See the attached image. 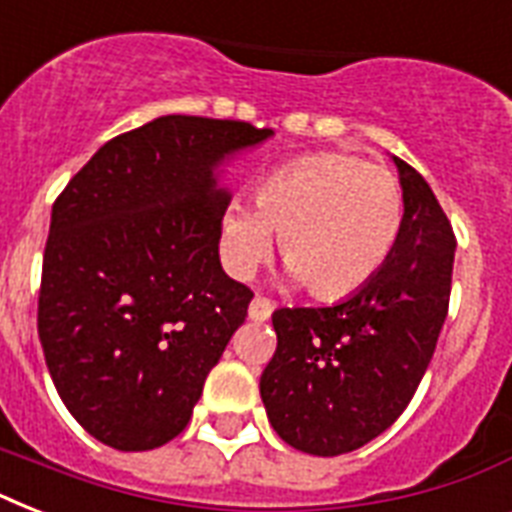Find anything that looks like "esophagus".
Returning <instances> with one entry per match:
<instances>
[{"instance_id": "34e87169", "label": "esophagus", "mask_w": 512, "mask_h": 512, "mask_svg": "<svg viewBox=\"0 0 512 512\" xmlns=\"http://www.w3.org/2000/svg\"><path fill=\"white\" fill-rule=\"evenodd\" d=\"M273 300H268V297H255L252 303H249V319L252 321H268L271 319L273 313Z\"/></svg>"}]
</instances>
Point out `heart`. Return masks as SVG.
<instances>
[{"label": "heart", "mask_w": 512, "mask_h": 512, "mask_svg": "<svg viewBox=\"0 0 512 512\" xmlns=\"http://www.w3.org/2000/svg\"><path fill=\"white\" fill-rule=\"evenodd\" d=\"M255 207L220 215V255L247 279L271 255L273 233L295 281L319 300H337L369 284L396 247L404 196L388 167L350 154H313L265 175Z\"/></svg>", "instance_id": "heart-1"}]
</instances>
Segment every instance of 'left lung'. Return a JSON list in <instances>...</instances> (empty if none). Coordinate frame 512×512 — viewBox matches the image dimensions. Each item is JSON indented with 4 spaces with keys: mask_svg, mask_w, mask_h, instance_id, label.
Segmentation results:
<instances>
[{
    "mask_svg": "<svg viewBox=\"0 0 512 512\" xmlns=\"http://www.w3.org/2000/svg\"><path fill=\"white\" fill-rule=\"evenodd\" d=\"M404 191L396 247L377 276L329 308H281L260 377L273 430L289 446L337 457L401 417L449 311L452 223L420 172L393 156Z\"/></svg>",
    "mask_w": 512,
    "mask_h": 512,
    "instance_id": "left-lung-1",
    "label": "left lung"
}]
</instances>
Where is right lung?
<instances>
[{"label": "right lung", "instance_id": "add662e5", "mask_svg": "<svg viewBox=\"0 0 512 512\" xmlns=\"http://www.w3.org/2000/svg\"><path fill=\"white\" fill-rule=\"evenodd\" d=\"M273 130L159 116L108 140L52 204L39 340L63 404L100 444L183 433L252 289L220 265L217 167Z\"/></svg>", "mask_w": 512, "mask_h": 512}]
</instances>
